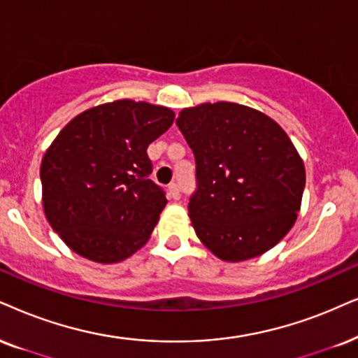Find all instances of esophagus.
I'll return each mask as SVG.
<instances>
[{
    "label": "esophagus",
    "instance_id": "34e87169",
    "mask_svg": "<svg viewBox=\"0 0 358 358\" xmlns=\"http://www.w3.org/2000/svg\"><path fill=\"white\" fill-rule=\"evenodd\" d=\"M169 194H170V198H173V200H178V198L182 196V189H180V185L178 183H170L169 185Z\"/></svg>",
    "mask_w": 358,
    "mask_h": 358
}]
</instances>
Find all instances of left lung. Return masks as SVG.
Masks as SVG:
<instances>
[{
	"label": "left lung",
	"instance_id": "left-lung-1",
	"mask_svg": "<svg viewBox=\"0 0 358 358\" xmlns=\"http://www.w3.org/2000/svg\"><path fill=\"white\" fill-rule=\"evenodd\" d=\"M176 125L196 164L188 216L201 243L231 262L275 246L296 223L306 185L304 164L286 132L233 102L183 108Z\"/></svg>",
	"mask_w": 358,
	"mask_h": 358
}]
</instances>
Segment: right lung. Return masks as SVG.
<instances>
[{
  "label": "right lung",
  "instance_id": "obj_1",
  "mask_svg": "<svg viewBox=\"0 0 358 358\" xmlns=\"http://www.w3.org/2000/svg\"><path fill=\"white\" fill-rule=\"evenodd\" d=\"M166 107L129 99L97 106L59 132L41 164L49 224L72 251L110 264L148 241L166 205L147 148L173 124Z\"/></svg>",
  "mask_w": 358,
  "mask_h": 358
}]
</instances>
